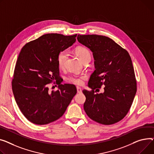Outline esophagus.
Returning <instances> with one entry per match:
<instances>
[{
  "instance_id": "obj_1",
  "label": "esophagus",
  "mask_w": 154,
  "mask_h": 154,
  "mask_svg": "<svg viewBox=\"0 0 154 154\" xmlns=\"http://www.w3.org/2000/svg\"><path fill=\"white\" fill-rule=\"evenodd\" d=\"M77 93H79V94H81L82 93V89L79 87H77Z\"/></svg>"
}]
</instances>
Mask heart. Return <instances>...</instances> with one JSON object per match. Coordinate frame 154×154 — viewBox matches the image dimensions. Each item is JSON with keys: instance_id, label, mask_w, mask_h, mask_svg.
<instances>
[{"instance_id": "obj_1", "label": "heart", "mask_w": 154, "mask_h": 154, "mask_svg": "<svg viewBox=\"0 0 154 154\" xmlns=\"http://www.w3.org/2000/svg\"><path fill=\"white\" fill-rule=\"evenodd\" d=\"M75 54L78 56L79 59L85 62L86 60H90L91 54L90 51L85 47H78L75 50ZM69 56V52L67 50L61 51L59 53L57 56V64L58 66L60 69H63L66 64V62ZM87 79V75L85 74L82 75H72L68 77L67 80L70 83L75 85H80L84 83V80Z\"/></svg>"}]
</instances>
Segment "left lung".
<instances>
[{
	"instance_id": "1",
	"label": "left lung",
	"mask_w": 154,
	"mask_h": 154,
	"mask_svg": "<svg viewBox=\"0 0 154 154\" xmlns=\"http://www.w3.org/2000/svg\"><path fill=\"white\" fill-rule=\"evenodd\" d=\"M77 40L91 50L95 60V70L88 84L92 90H83L86 97L84 110L98 123L115 124L127 115L136 94L131 58L126 49L108 37L79 35ZM103 85L104 93L95 94L94 90Z\"/></svg>"
}]
</instances>
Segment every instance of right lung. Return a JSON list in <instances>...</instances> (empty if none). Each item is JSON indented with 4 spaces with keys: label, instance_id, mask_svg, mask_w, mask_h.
Wrapping results in <instances>:
<instances>
[{
    "label": "right lung",
    "instance_id": "add662e5",
    "mask_svg": "<svg viewBox=\"0 0 154 154\" xmlns=\"http://www.w3.org/2000/svg\"><path fill=\"white\" fill-rule=\"evenodd\" d=\"M77 34L48 33L26 43L18 55L12 80L16 103L25 118L43 125L62 116L77 94L72 84H60L57 56L72 45ZM56 81L58 90L51 92L47 84Z\"/></svg>",
    "mask_w": 154,
    "mask_h": 154
}]
</instances>
